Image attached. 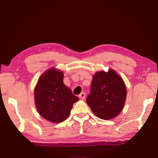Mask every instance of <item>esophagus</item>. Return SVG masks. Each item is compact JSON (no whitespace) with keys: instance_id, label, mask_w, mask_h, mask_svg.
<instances>
[{"instance_id":"1","label":"esophagus","mask_w":158,"mask_h":158,"mask_svg":"<svg viewBox=\"0 0 158 158\" xmlns=\"http://www.w3.org/2000/svg\"><path fill=\"white\" fill-rule=\"evenodd\" d=\"M79 98H80V99H81V100H84V99L85 98V93H81V94H80L79 95Z\"/></svg>"}]
</instances>
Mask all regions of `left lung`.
<instances>
[{
    "label": "left lung",
    "mask_w": 158,
    "mask_h": 158,
    "mask_svg": "<svg viewBox=\"0 0 158 158\" xmlns=\"http://www.w3.org/2000/svg\"><path fill=\"white\" fill-rule=\"evenodd\" d=\"M126 94L124 82L116 72H98L93 77L86 102L95 116L110 120L121 113Z\"/></svg>",
    "instance_id": "1"
}]
</instances>
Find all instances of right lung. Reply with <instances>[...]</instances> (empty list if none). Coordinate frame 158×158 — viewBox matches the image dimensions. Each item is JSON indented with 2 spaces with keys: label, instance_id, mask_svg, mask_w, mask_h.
Segmentation results:
<instances>
[{
  "label": "right lung",
  "instance_id": "right-lung-1",
  "mask_svg": "<svg viewBox=\"0 0 158 158\" xmlns=\"http://www.w3.org/2000/svg\"><path fill=\"white\" fill-rule=\"evenodd\" d=\"M35 100L39 114L48 121L58 123L70 114L79 98L63 84V74L50 69L39 79L35 89Z\"/></svg>",
  "mask_w": 158,
  "mask_h": 158
}]
</instances>
